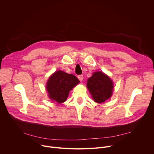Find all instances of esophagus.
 Here are the masks:
<instances>
[{
  "label": "esophagus",
  "mask_w": 154,
  "mask_h": 154,
  "mask_svg": "<svg viewBox=\"0 0 154 154\" xmlns=\"http://www.w3.org/2000/svg\"><path fill=\"white\" fill-rule=\"evenodd\" d=\"M78 79H79V80H80V81L83 80V75H78Z\"/></svg>",
  "instance_id": "1"
}]
</instances>
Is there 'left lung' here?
<instances>
[{
  "mask_svg": "<svg viewBox=\"0 0 154 154\" xmlns=\"http://www.w3.org/2000/svg\"><path fill=\"white\" fill-rule=\"evenodd\" d=\"M86 86L94 100L97 103L104 102L112 95L113 82L102 72H94L88 80Z\"/></svg>",
  "mask_w": 154,
  "mask_h": 154,
  "instance_id": "obj_1",
  "label": "left lung"
}]
</instances>
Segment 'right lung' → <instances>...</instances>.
<instances>
[{
  "label": "right lung",
  "mask_w": 154,
  "mask_h": 154,
  "mask_svg": "<svg viewBox=\"0 0 154 154\" xmlns=\"http://www.w3.org/2000/svg\"><path fill=\"white\" fill-rule=\"evenodd\" d=\"M80 81L74 75L58 71L48 80L46 90L49 98L61 103L66 100L69 91Z\"/></svg>",
  "instance_id": "obj_1"
}]
</instances>
